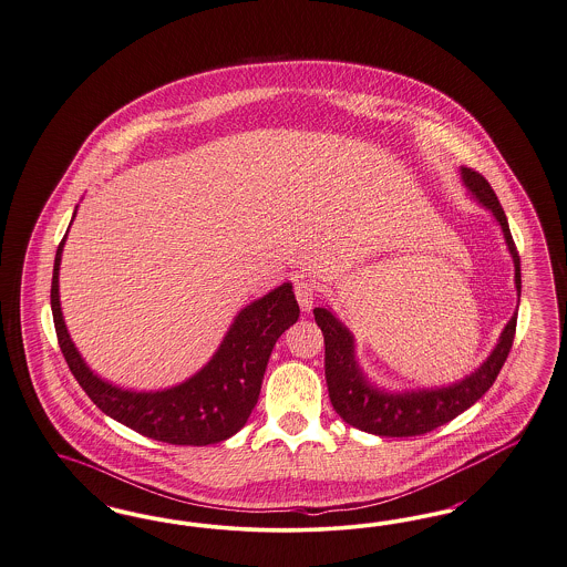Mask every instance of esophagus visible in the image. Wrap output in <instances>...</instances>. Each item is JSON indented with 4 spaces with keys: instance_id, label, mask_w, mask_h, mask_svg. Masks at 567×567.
<instances>
[{
    "instance_id": "esophagus-1",
    "label": "esophagus",
    "mask_w": 567,
    "mask_h": 567,
    "mask_svg": "<svg viewBox=\"0 0 567 567\" xmlns=\"http://www.w3.org/2000/svg\"><path fill=\"white\" fill-rule=\"evenodd\" d=\"M295 295L298 305L302 311H311L313 302H316V296H318V288L311 279H305V277H298L295 279Z\"/></svg>"
}]
</instances>
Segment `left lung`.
Segmentation results:
<instances>
[{
	"label": "left lung",
	"instance_id": "left-lung-1",
	"mask_svg": "<svg viewBox=\"0 0 567 567\" xmlns=\"http://www.w3.org/2000/svg\"><path fill=\"white\" fill-rule=\"evenodd\" d=\"M462 179L468 186L474 198L487 207L493 218L502 226L508 251L515 262V284L520 296V260L517 246L513 241L506 214L495 197L489 182L481 173L462 167ZM316 321L323 332L326 346V383L334 411L349 425L364 430L377 436H421L427 434L451 419L462 415L481 395L485 394L497 379L504 367L517 330V313L502 330V337L492 351V355L468 374L466 379L451 383L446 388L434 390H409V392H388L370 383L362 369L355 362L353 334L347 330L346 323L337 320L330 309L316 307Z\"/></svg>",
	"mask_w": 567,
	"mask_h": 567
}]
</instances>
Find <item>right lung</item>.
Wrapping results in <instances>:
<instances>
[{"instance_id":"obj_1","label":"right lung","mask_w":567,"mask_h":567,"mask_svg":"<svg viewBox=\"0 0 567 567\" xmlns=\"http://www.w3.org/2000/svg\"><path fill=\"white\" fill-rule=\"evenodd\" d=\"M65 237L54 256L50 307L59 347L86 395L105 415L158 443L205 446L237 434L258 402L272 347L298 320L292 284H281L241 309L214 358L195 377L163 392H131L99 379L70 339L59 300Z\"/></svg>"}]
</instances>
